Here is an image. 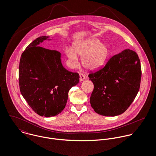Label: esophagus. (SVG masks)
<instances>
[{"label":"esophagus","instance_id":"1","mask_svg":"<svg viewBox=\"0 0 156 156\" xmlns=\"http://www.w3.org/2000/svg\"><path fill=\"white\" fill-rule=\"evenodd\" d=\"M85 79H86L85 75H84V74L80 73V81H84Z\"/></svg>","mask_w":156,"mask_h":156}]
</instances>
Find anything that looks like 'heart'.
<instances>
[{
    "instance_id": "heart-1",
    "label": "heart",
    "mask_w": 156,
    "mask_h": 156,
    "mask_svg": "<svg viewBox=\"0 0 156 156\" xmlns=\"http://www.w3.org/2000/svg\"><path fill=\"white\" fill-rule=\"evenodd\" d=\"M65 54L73 63L78 62V55L82 56V65L87 69L94 70L104 65L109 55V49L99 40L89 39L75 42L73 50L67 48Z\"/></svg>"
}]
</instances>
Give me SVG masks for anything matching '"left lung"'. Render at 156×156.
Wrapping results in <instances>:
<instances>
[{
    "label": "left lung",
    "mask_w": 156,
    "mask_h": 156,
    "mask_svg": "<svg viewBox=\"0 0 156 156\" xmlns=\"http://www.w3.org/2000/svg\"><path fill=\"white\" fill-rule=\"evenodd\" d=\"M88 77L94 84L90 104L94 111L107 117L120 115L138 93L141 79L138 55L132 50H124Z\"/></svg>",
    "instance_id": "8db88e82"
}]
</instances>
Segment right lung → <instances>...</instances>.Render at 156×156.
Here are the masks:
<instances>
[{
    "instance_id": "right-lung-1",
    "label": "right lung",
    "mask_w": 156,
    "mask_h": 156,
    "mask_svg": "<svg viewBox=\"0 0 156 156\" xmlns=\"http://www.w3.org/2000/svg\"><path fill=\"white\" fill-rule=\"evenodd\" d=\"M50 36H42L23 52L19 65L21 93L36 114L50 117L59 114L66 106L68 92L78 84V73L66 69L62 54L39 45Z\"/></svg>"
}]
</instances>
